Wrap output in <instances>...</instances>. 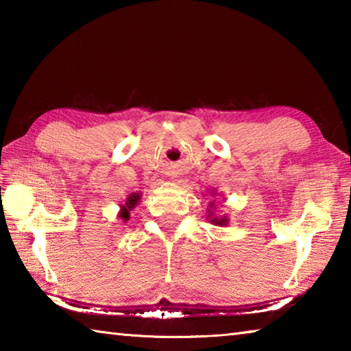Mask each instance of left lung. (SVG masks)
Here are the masks:
<instances>
[{
	"label": "left lung",
	"instance_id": "8db88e82",
	"mask_svg": "<svg viewBox=\"0 0 351 351\" xmlns=\"http://www.w3.org/2000/svg\"><path fill=\"white\" fill-rule=\"evenodd\" d=\"M210 197L215 198V197H217V192H213V190H212ZM215 209H217V207H215V199H212L210 204H209V209H207V219H209V221H210L212 224H215V226H228V224H229L228 215L217 217V215H215Z\"/></svg>",
	"mask_w": 351,
	"mask_h": 351
}]
</instances>
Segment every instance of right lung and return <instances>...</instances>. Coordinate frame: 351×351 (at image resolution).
<instances>
[{
    "label": "right lung",
    "instance_id": "obj_1",
    "mask_svg": "<svg viewBox=\"0 0 351 351\" xmlns=\"http://www.w3.org/2000/svg\"><path fill=\"white\" fill-rule=\"evenodd\" d=\"M141 197H142L141 192L132 193V195H128V198L125 199V203L121 204V210H119V218H121L123 223L128 221V219H130V215H132V210L134 209L136 206H138V203L141 201Z\"/></svg>",
    "mask_w": 351,
    "mask_h": 351
}]
</instances>
